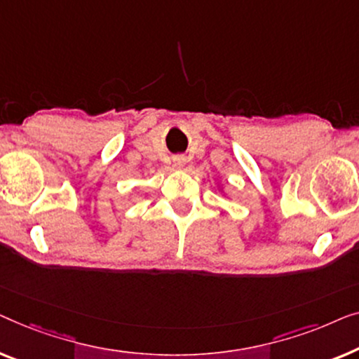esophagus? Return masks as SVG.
Listing matches in <instances>:
<instances>
[{"label":"esophagus","instance_id":"esophagus-1","mask_svg":"<svg viewBox=\"0 0 359 359\" xmlns=\"http://www.w3.org/2000/svg\"><path fill=\"white\" fill-rule=\"evenodd\" d=\"M185 164V158H182V156H177V158H174V165L175 168H182V165Z\"/></svg>","mask_w":359,"mask_h":359}]
</instances>
